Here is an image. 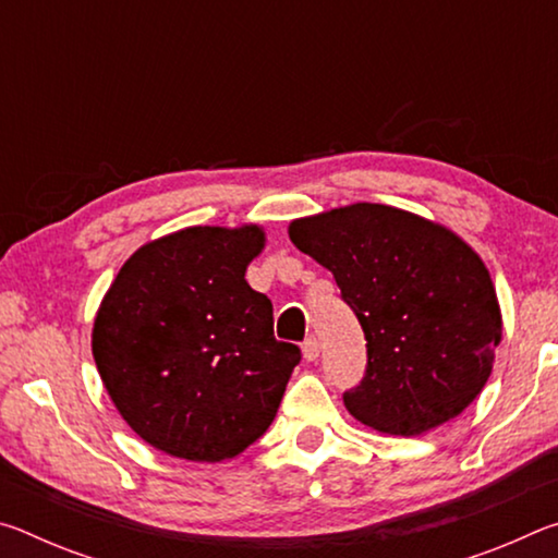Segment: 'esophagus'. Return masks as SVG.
<instances>
[{"mask_svg":"<svg viewBox=\"0 0 558 558\" xmlns=\"http://www.w3.org/2000/svg\"><path fill=\"white\" fill-rule=\"evenodd\" d=\"M302 356L307 359V362H315V359L319 356V342L317 337H307L305 344H302Z\"/></svg>","mask_w":558,"mask_h":558,"instance_id":"esophagus-1","label":"esophagus"}]
</instances>
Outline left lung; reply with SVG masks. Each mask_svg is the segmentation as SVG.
Listing matches in <instances>:
<instances>
[{
    "label": "left lung",
    "mask_w": 558,
    "mask_h": 558,
    "mask_svg": "<svg viewBox=\"0 0 558 558\" xmlns=\"http://www.w3.org/2000/svg\"><path fill=\"white\" fill-rule=\"evenodd\" d=\"M290 241L332 272L366 337V374L344 391L359 423L421 436L483 391L502 339L483 258L446 226L384 204L290 223Z\"/></svg>",
    "instance_id": "8db88e82"
}]
</instances>
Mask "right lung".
<instances>
[{
	"label": "right lung",
	"instance_id": "1",
	"mask_svg": "<svg viewBox=\"0 0 558 558\" xmlns=\"http://www.w3.org/2000/svg\"><path fill=\"white\" fill-rule=\"evenodd\" d=\"M260 226H189L125 260L93 323V356L128 426L167 456L221 462L276 418L295 344L245 282Z\"/></svg>",
	"mask_w": 558,
	"mask_h": 558
}]
</instances>
